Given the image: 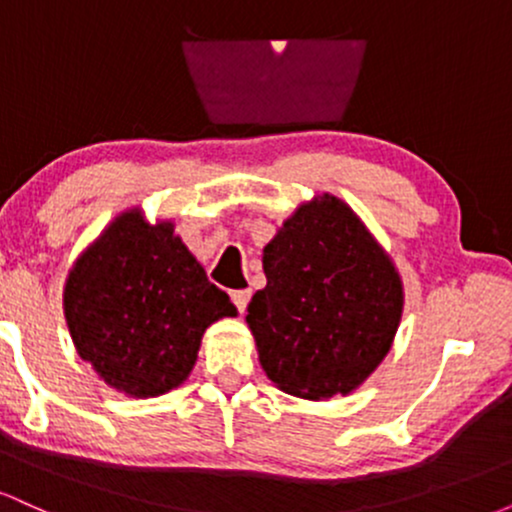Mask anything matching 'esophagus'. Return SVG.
<instances>
[{"label":"esophagus","mask_w":512,"mask_h":512,"mask_svg":"<svg viewBox=\"0 0 512 512\" xmlns=\"http://www.w3.org/2000/svg\"><path fill=\"white\" fill-rule=\"evenodd\" d=\"M231 298H233V303H236V308L240 310V313H245V308H248V303H250V291H233Z\"/></svg>","instance_id":"esophagus-1"}]
</instances>
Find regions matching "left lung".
<instances>
[{
  "instance_id": "1",
  "label": "left lung",
  "mask_w": 512,
  "mask_h": 512,
  "mask_svg": "<svg viewBox=\"0 0 512 512\" xmlns=\"http://www.w3.org/2000/svg\"><path fill=\"white\" fill-rule=\"evenodd\" d=\"M267 286L248 322L267 378L286 395H351L390 354L404 310L395 262L344 199L322 192L262 250Z\"/></svg>"
}]
</instances>
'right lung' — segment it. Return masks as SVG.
<instances>
[{
	"mask_svg": "<svg viewBox=\"0 0 512 512\" xmlns=\"http://www.w3.org/2000/svg\"><path fill=\"white\" fill-rule=\"evenodd\" d=\"M62 310L76 354L127 397L166 395L190 378L207 327L238 310L207 279L173 219L117 214L69 269Z\"/></svg>",
	"mask_w": 512,
	"mask_h": 512,
	"instance_id": "right-lung-1",
	"label": "right lung"
}]
</instances>
